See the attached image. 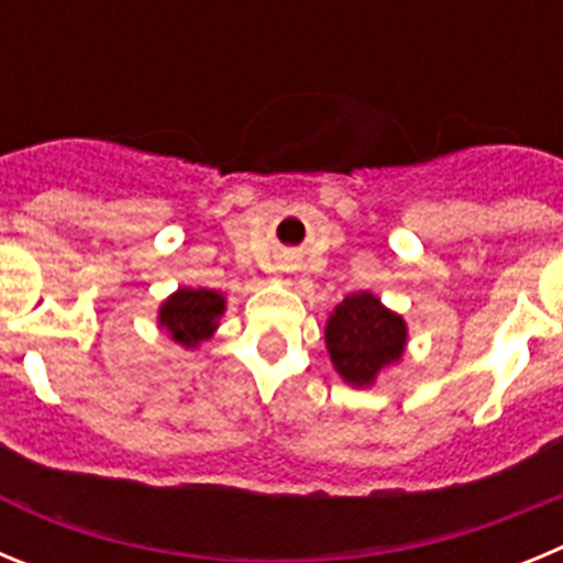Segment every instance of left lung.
Returning a JSON list of instances; mask_svg holds the SVG:
<instances>
[{
    "label": "left lung",
    "mask_w": 563,
    "mask_h": 563,
    "mask_svg": "<svg viewBox=\"0 0 563 563\" xmlns=\"http://www.w3.org/2000/svg\"><path fill=\"white\" fill-rule=\"evenodd\" d=\"M324 341L341 380L355 389H369L386 366L400 363L409 327L375 292L363 290L346 296L330 312Z\"/></svg>",
    "instance_id": "left-lung-1"
}]
</instances>
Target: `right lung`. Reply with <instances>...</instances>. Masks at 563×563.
Instances as JSON below:
<instances>
[{
	"label": "right lung",
	"mask_w": 563,
	"mask_h": 563,
	"mask_svg": "<svg viewBox=\"0 0 563 563\" xmlns=\"http://www.w3.org/2000/svg\"><path fill=\"white\" fill-rule=\"evenodd\" d=\"M225 296L208 287H180L166 298L157 310V327L166 330L174 343L186 350H197L202 341L220 330L225 316Z\"/></svg>",
	"instance_id": "add662e5"
}]
</instances>
